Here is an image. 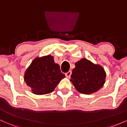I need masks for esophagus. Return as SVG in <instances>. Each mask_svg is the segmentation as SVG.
<instances>
[{
  "instance_id": "34e87169",
  "label": "esophagus",
  "mask_w": 127,
  "mask_h": 127,
  "mask_svg": "<svg viewBox=\"0 0 127 127\" xmlns=\"http://www.w3.org/2000/svg\"><path fill=\"white\" fill-rule=\"evenodd\" d=\"M71 74H72V72H71V71H68V72H67L65 74V76H66L67 78H70Z\"/></svg>"
}]
</instances>
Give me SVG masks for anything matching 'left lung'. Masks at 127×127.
<instances>
[{
    "mask_svg": "<svg viewBox=\"0 0 127 127\" xmlns=\"http://www.w3.org/2000/svg\"><path fill=\"white\" fill-rule=\"evenodd\" d=\"M75 65L70 81L78 92L91 94L103 87L106 73L101 65L93 63L87 59H82L76 62Z\"/></svg>",
    "mask_w": 127,
    "mask_h": 127,
    "instance_id": "left-lung-1",
    "label": "left lung"
}]
</instances>
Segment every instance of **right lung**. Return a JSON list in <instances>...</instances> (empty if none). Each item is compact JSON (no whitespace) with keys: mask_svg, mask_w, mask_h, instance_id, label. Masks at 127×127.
Segmentation results:
<instances>
[{"mask_svg":"<svg viewBox=\"0 0 127 127\" xmlns=\"http://www.w3.org/2000/svg\"><path fill=\"white\" fill-rule=\"evenodd\" d=\"M65 75L51 55L37 57L24 72V81L36 95L52 93Z\"/></svg>","mask_w":127,"mask_h":127,"instance_id":"obj_1","label":"right lung"}]
</instances>
